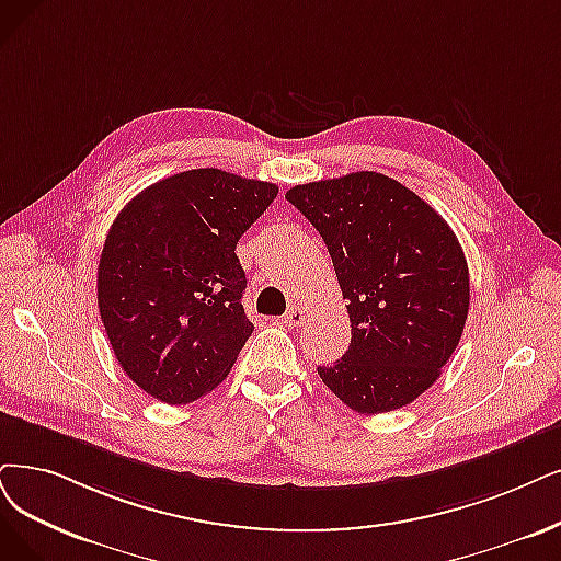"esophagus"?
<instances>
[{"label": "esophagus", "mask_w": 561, "mask_h": 561, "mask_svg": "<svg viewBox=\"0 0 561 561\" xmlns=\"http://www.w3.org/2000/svg\"><path fill=\"white\" fill-rule=\"evenodd\" d=\"M283 322H285L287 327H301V324L306 322V310H304L301 306H293V308H289V310L285 312Z\"/></svg>", "instance_id": "esophagus-1"}]
</instances>
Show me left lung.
Instances as JSON below:
<instances>
[{
    "label": "left lung",
    "mask_w": 561,
    "mask_h": 561,
    "mask_svg": "<svg viewBox=\"0 0 561 561\" xmlns=\"http://www.w3.org/2000/svg\"><path fill=\"white\" fill-rule=\"evenodd\" d=\"M320 232L352 322L350 350L322 382L358 414L410 405L460 343L469 272L454 230L428 203L379 172L289 188Z\"/></svg>",
    "instance_id": "obj_1"
}]
</instances>
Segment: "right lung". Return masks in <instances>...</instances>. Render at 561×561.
Listing matches in <instances>:
<instances>
[{"mask_svg":"<svg viewBox=\"0 0 561 561\" xmlns=\"http://www.w3.org/2000/svg\"><path fill=\"white\" fill-rule=\"evenodd\" d=\"M276 195V184L199 168L147 186L112 222L99 312L122 370L156 400L207 396L251 339L234 249Z\"/></svg>","mask_w":561,"mask_h":561,"instance_id":"1","label":"right lung"}]
</instances>
